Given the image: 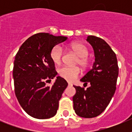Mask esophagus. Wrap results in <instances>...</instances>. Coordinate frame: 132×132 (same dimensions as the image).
<instances>
[{"label":"esophagus","mask_w":132,"mask_h":132,"mask_svg":"<svg viewBox=\"0 0 132 132\" xmlns=\"http://www.w3.org/2000/svg\"><path fill=\"white\" fill-rule=\"evenodd\" d=\"M68 86H72V84L70 82H68Z\"/></svg>","instance_id":"34e87169"}]
</instances>
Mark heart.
<instances>
[{
    "label": "heart",
    "instance_id": "1",
    "mask_svg": "<svg viewBox=\"0 0 132 132\" xmlns=\"http://www.w3.org/2000/svg\"><path fill=\"white\" fill-rule=\"evenodd\" d=\"M70 50L74 52L78 56L77 63L83 68H86L88 64V49L86 46L79 42H73L69 46ZM63 55V49L60 45L55 46L51 51L50 56L52 61L56 64H59L62 61ZM81 70L79 67H70V66H62L58 69V73L60 76L64 79L69 81H72L80 74Z\"/></svg>",
    "mask_w": 132,
    "mask_h": 132
}]
</instances>
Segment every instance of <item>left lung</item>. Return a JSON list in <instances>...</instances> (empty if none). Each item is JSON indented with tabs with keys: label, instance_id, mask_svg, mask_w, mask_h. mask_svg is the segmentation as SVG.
Listing matches in <instances>:
<instances>
[{
	"label": "left lung",
	"instance_id": "8db88e82",
	"mask_svg": "<svg viewBox=\"0 0 132 132\" xmlns=\"http://www.w3.org/2000/svg\"><path fill=\"white\" fill-rule=\"evenodd\" d=\"M86 40L94 49L95 60L91 70L81 79L90 87L84 89L73 86V108L79 117L94 118L105 110L114 94L119 66L116 54L105 40L88 36Z\"/></svg>",
	"mask_w": 132,
	"mask_h": 132
}]
</instances>
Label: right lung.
<instances>
[{
  "label": "right lung",
  "instance_id": "right-lung-1",
  "mask_svg": "<svg viewBox=\"0 0 132 132\" xmlns=\"http://www.w3.org/2000/svg\"><path fill=\"white\" fill-rule=\"evenodd\" d=\"M68 39L46 33L35 34L20 47L15 57L13 77L15 96L24 110L38 119H49L57 112L59 101L68 83L57 76L50 53L53 48Z\"/></svg>",
  "mask_w": 132,
  "mask_h": 132
}]
</instances>
